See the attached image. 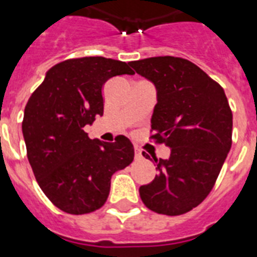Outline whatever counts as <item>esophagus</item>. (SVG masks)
<instances>
[{
    "label": "esophagus",
    "instance_id": "34e87169",
    "mask_svg": "<svg viewBox=\"0 0 257 257\" xmlns=\"http://www.w3.org/2000/svg\"><path fill=\"white\" fill-rule=\"evenodd\" d=\"M135 157L136 160H141V158H143V153H141V150H140L139 148H136L135 149Z\"/></svg>",
    "mask_w": 257,
    "mask_h": 257
}]
</instances>
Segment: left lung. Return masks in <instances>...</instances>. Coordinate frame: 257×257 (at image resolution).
Wrapping results in <instances>:
<instances>
[{"mask_svg": "<svg viewBox=\"0 0 257 257\" xmlns=\"http://www.w3.org/2000/svg\"><path fill=\"white\" fill-rule=\"evenodd\" d=\"M129 64L157 88L150 140L170 148L166 160L153 157L158 174L140 197L157 214L182 215L215 185L232 144V110L222 85L190 60L154 56Z\"/></svg>", "mask_w": 257, "mask_h": 257, "instance_id": "left-lung-1", "label": "left lung"}]
</instances>
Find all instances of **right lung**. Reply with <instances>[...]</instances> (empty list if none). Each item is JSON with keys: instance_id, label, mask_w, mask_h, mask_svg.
Instances as JSON below:
<instances>
[{"instance_id": "obj_1", "label": "right lung", "mask_w": 257, "mask_h": 257, "mask_svg": "<svg viewBox=\"0 0 257 257\" xmlns=\"http://www.w3.org/2000/svg\"><path fill=\"white\" fill-rule=\"evenodd\" d=\"M133 74L120 60L74 58L50 68L31 93L22 121L27 158L42 191L62 211L81 215L99 210L112 176L132 164L135 149L125 136L103 143L83 128L103 116L105 81Z\"/></svg>"}]
</instances>
